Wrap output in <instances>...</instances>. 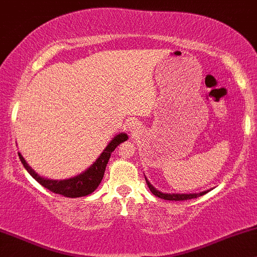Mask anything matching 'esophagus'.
Wrapping results in <instances>:
<instances>
[{"label":"esophagus","mask_w":257,"mask_h":257,"mask_svg":"<svg viewBox=\"0 0 257 257\" xmlns=\"http://www.w3.org/2000/svg\"><path fill=\"white\" fill-rule=\"evenodd\" d=\"M127 128H128L130 134L134 136V137H137V136L141 134V131H142V125L137 121V120H132V121L128 122Z\"/></svg>","instance_id":"34e87169"}]
</instances>
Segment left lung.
Wrapping results in <instances>:
<instances>
[{
  "instance_id": "8db88e82",
  "label": "left lung",
  "mask_w": 257,
  "mask_h": 257,
  "mask_svg": "<svg viewBox=\"0 0 257 257\" xmlns=\"http://www.w3.org/2000/svg\"><path fill=\"white\" fill-rule=\"evenodd\" d=\"M145 181H147L148 187L150 188L151 193H153L154 195L158 196V198L164 199V200H175V201L188 200V199H194V198H198V196H200V195H204L208 192V191H204V192H200V193H186V194H185V193H163V192L158 191V189L155 188V187L151 185L150 182H149L147 176H145Z\"/></svg>"
}]
</instances>
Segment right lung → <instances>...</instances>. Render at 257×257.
I'll list each match as a JSON object with an SVG mask.
<instances>
[{
  "label": "right lung",
  "instance_id": "obj_1",
  "mask_svg": "<svg viewBox=\"0 0 257 257\" xmlns=\"http://www.w3.org/2000/svg\"><path fill=\"white\" fill-rule=\"evenodd\" d=\"M127 135L123 134V132H120L119 135H116L109 142L108 145L104 148V150L101 153L100 156L96 158V161L88 169H85L83 173L78 174V175L65 180H53L40 176L39 174L36 173V170L32 169V167L25 161L22 155L20 153L18 154L21 163L26 168L27 172L41 186L45 187L49 191L56 193V194L68 196V198H80V196L91 194L99 187L101 181H102L104 170H106V166L109 161L110 154L115 150V148L120 143L127 141Z\"/></svg>",
  "mask_w": 257,
  "mask_h": 257
}]
</instances>
